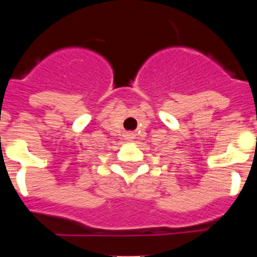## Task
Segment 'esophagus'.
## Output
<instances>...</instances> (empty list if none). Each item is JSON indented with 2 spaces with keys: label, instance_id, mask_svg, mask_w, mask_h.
<instances>
[{
  "label": "esophagus",
  "instance_id": "esophagus-1",
  "mask_svg": "<svg viewBox=\"0 0 257 257\" xmlns=\"http://www.w3.org/2000/svg\"><path fill=\"white\" fill-rule=\"evenodd\" d=\"M134 138H135V134H134V133H126V134H124V140H127V142H133Z\"/></svg>",
  "mask_w": 257,
  "mask_h": 257
}]
</instances>
